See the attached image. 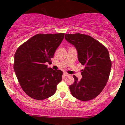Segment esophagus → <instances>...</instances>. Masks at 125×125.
<instances>
[{
  "instance_id": "obj_1",
  "label": "esophagus",
  "mask_w": 125,
  "mask_h": 125,
  "mask_svg": "<svg viewBox=\"0 0 125 125\" xmlns=\"http://www.w3.org/2000/svg\"><path fill=\"white\" fill-rule=\"evenodd\" d=\"M69 74H68V73H63V76H64V77H66V76H69Z\"/></svg>"
}]
</instances>
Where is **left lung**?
<instances>
[{
    "mask_svg": "<svg viewBox=\"0 0 125 125\" xmlns=\"http://www.w3.org/2000/svg\"><path fill=\"white\" fill-rule=\"evenodd\" d=\"M66 40L76 47L78 59L85 68L80 80L73 76L74 82L69 86L72 95L82 101L95 98L106 85L112 61L107 49L98 41L81 33L65 34Z\"/></svg>",
    "mask_w": 125,
    "mask_h": 125,
    "instance_id": "1",
    "label": "left lung"
}]
</instances>
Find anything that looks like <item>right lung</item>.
Listing matches in <instances>:
<instances>
[{
  "mask_svg": "<svg viewBox=\"0 0 125 125\" xmlns=\"http://www.w3.org/2000/svg\"><path fill=\"white\" fill-rule=\"evenodd\" d=\"M64 33H38L17 49L13 69L20 86L31 98L43 100L55 93L62 72L48 68L64 37Z\"/></svg>",
  "mask_w": 125,
  "mask_h": 125,
  "instance_id": "right-lung-1",
  "label": "right lung"
}]
</instances>
